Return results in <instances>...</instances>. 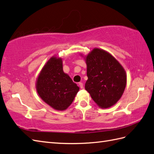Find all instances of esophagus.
<instances>
[{"instance_id": "obj_1", "label": "esophagus", "mask_w": 154, "mask_h": 154, "mask_svg": "<svg viewBox=\"0 0 154 154\" xmlns=\"http://www.w3.org/2000/svg\"><path fill=\"white\" fill-rule=\"evenodd\" d=\"M79 87L81 88H83V83H81V82H80V83H79Z\"/></svg>"}]
</instances>
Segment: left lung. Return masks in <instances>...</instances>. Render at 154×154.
Returning <instances> with one entry per match:
<instances>
[{
	"label": "left lung",
	"mask_w": 154,
	"mask_h": 154,
	"mask_svg": "<svg viewBox=\"0 0 154 154\" xmlns=\"http://www.w3.org/2000/svg\"><path fill=\"white\" fill-rule=\"evenodd\" d=\"M83 57L87 64L88 79L85 89L100 108L115 105L121 98L127 85L126 71L110 53L94 48Z\"/></svg>",
	"instance_id": "8db88e82"
}]
</instances>
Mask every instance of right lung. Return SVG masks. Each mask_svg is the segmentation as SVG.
Masks as SVG:
<instances>
[{"instance_id":"right-lung-1","label":"right lung","mask_w":154,"mask_h":154,"mask_svg":"<svg viewBox=\"0 0 154 154\" xmlns=\"http://www.w3.org/2000/svg\"><path fill=\"white\" fill-rule=\"evenodd\" d=\"M63 61L54 56L39 73L36 90L42 100L56 110H66L73 102L79 87L63 72Z\"/></svg>"}]
</instances>
